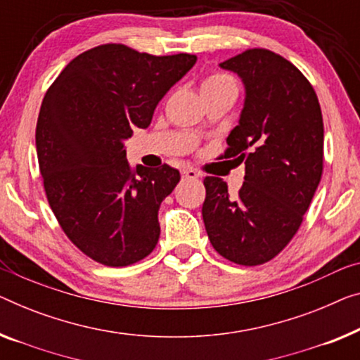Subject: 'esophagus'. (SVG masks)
Returning a JSON list of instances; mask_svg holds the SVG:
<instances>
[{"instance_id": "34e87169", "label": "esophagus", "mask_w": 360, "mask_h": 360, "mask_svg": "<svg viewBox=\"0 0 360 360\" xmlns=\"http://www.w3.org/2000/svg\"><path fill=\"white\" fill-rule=\"evenodd\" d=\"M182 178H184V179H198V178H200V173H198V171H195V169H192V168H186V169H182Z\"/></svg>"}]
</instances>
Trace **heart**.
<instances>
[{
    "label": "heart",
    "mask_w": 360,
    "mask_h": 360,
    "mask_svg": "<svg viewBox=\"0 0 360 360\" xmlns=\"http://www.w3.org/2000/svg\"><path fill=\"white\" fill-rule=\"evenodd\" d=\"M224 85H233L234 87V80L228 76V74L223 72H213L208 76L205 80H203V87H224Z\"/></svg>",
    "instance_id": "1"
}]
</instances>
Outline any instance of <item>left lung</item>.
Segmentation results:
<instances>
[{
	"label": "left lung",
	"instance_id": "left-lung-1",
	"mask_svg": "<svg viewBox=\"0 0 360 360\" xmlns=\"http://www.w3.org/2000/svg\"><path fill=\"white\" fill-rule=\"evenodd\" d=\"M219 68L243 79L244 108L224 158L245 166L231 197L221 178L203 179L208 239L238 265L271 260L302 223L323 171V117L317 94L292 63L264 48L229 58Z\"/></svg>",
	"mask_w": 360,
	"mask_h": 360
}]
</instances>
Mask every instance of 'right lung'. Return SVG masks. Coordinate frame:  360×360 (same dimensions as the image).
Returning a JSON list of instances; mask_svg holds the SVG:
<instances>
[{
	"instance_id": "right-lung-1",
	"label": "right lung",
	"mask_w": 360,
	"mask_h": 360,
	"mask_svg": "<svg viewBox=\"0 0 360 360\" xmlns=\"http://www.w3.org/2000/svg\"><path fill=\"white\" fill-rule=\"evenodd\" d=\"M195 61L108 43L74 58L45 94L35 146L48 203L71 243L101 265H132L158 243L160 205L181 174L169 165L131 168L124 141L150 126Z\"/></svg>"
}]
</instances>
